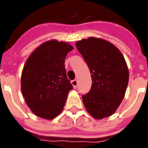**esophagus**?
<instances>
[{
	"instance_id": "1",
	"label": "esophagus",
	"mask_w": 148,
	"mask_h": 148,
	"mask_svg": "<svg viewBox=\"0 0 148 148\" xmlns=\"http://www.w3.org/2000/svg\"><path fill=\"white\" fill-rule=\"evenodd\" d=\"M71 84H72L73 86H74V89H77V85H78V82H77V79H74L71 81Z\"/></svg>"
}]
</instances>
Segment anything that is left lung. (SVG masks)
<instances>
[{
  "mask_svg": "<svg viewBox=\"0 0 148 148\" xmlns=\"http://www.w3.org/2000/svg\"><path fill=\"white\" fill-rule=\"evenodd\" d=\"M89 66L92 87L83 95L88 112L102 119L115 112L125 96L129 71L123 56L116 46L101 38L90 37L76 43Z\"/></svg>",
  "mask_w": 148,
  "mask_h": 148,
  "instance_id": "left-lung-1",
  "label": "left lung"
}]
</instances>
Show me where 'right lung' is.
I'll list each match as a JSON object with an SVG mask.
<instances>
[{
    "mask_svg": "<svg viewBox=\"0 0 148 148\" xmlns=\"http://www.w3.org/2000/svg\"><path fill=\"white\" fill-rule=\"evenodd\" d=\"M70 44L55 40L38 46L28 57L21 76V91L33 112L41 118L57 117L73 89L66 76L65 58Z\"/></svg>",
    "mask_w": 148,
    "mask_h": 148,
    "instance_id": "right-lung-1",
    "label": "right lung"
}]
</instances>
